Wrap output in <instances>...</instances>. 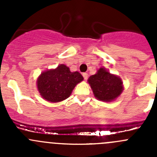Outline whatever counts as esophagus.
Masks as SVG:
<instances>
[{"label":"esophagus","mask_w":157,"mask_h":157,"mask_svg":"<svg viewBox=\"0 0 157 157\" xmlns=\"http://www.w3.org/2000/svg\"><path fill=\"white\" fill-rule=\"evenodd\" d=\"M83 77L85 80H87L88 78V74L87 73H83Z\"/></svg>","instance_id":"esophagus-1"}]
</instances>
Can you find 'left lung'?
<instances>
[{
    "instance_id": "left-lung-1",
    "label": "left lung",
    "mask_w": 157,
    "mask_h": 157,
    "mask_svg": "<svg viewBox=\"0 0 157 157\" xmlns=\"http://www.w3.org/2000/svg\"><path fill=\"white\" fill-rule=\"evenodd\" d=\"M87 81L95 97L102 102L115 100L124 90L121 79L105 67H100L96 74L89 77Z\"/></svg>"
}]
</instances>
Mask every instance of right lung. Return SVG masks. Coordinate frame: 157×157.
I'll list each match as a JSON object with an SVG mask.
<instances>
[{
  "mask_svg": "<svg viewBox=\"0 0 157 157\" xmlns=\"http://www.w3.org/2000/svg\"><path fill=\"white\" fill-rule=\"evenodd\" d=\"M83 80V76L78 71L71 72L68 67L61 64L56 68L41 73L36 85L40 96L55 103L67 99L77 84Z\"/></svg>",
  "mask_w": 157,
  "mask_h": 157,
  "instance_id": "1",
  "label": "right lung"
}]
</instances>
